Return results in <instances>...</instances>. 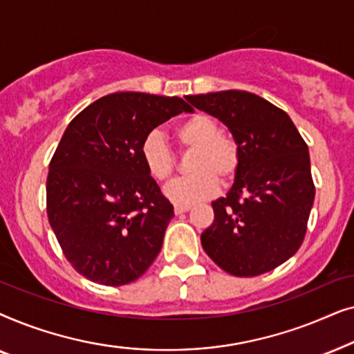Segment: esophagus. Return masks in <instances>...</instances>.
Returning a JSON list of instances; mask_svg holds the SVG:
<instances>
[{
	"instance_id": "34e87169",
	"label": "esophagus",
	"mask_w": 354,
	"mask_h": 354,
	"mask_svg": "<svg viewBox=\"0 0 354 354\" xmlns=\"http://www.w3.org/2000/svg\"><path fill=\"white\" fill-rule=\"evenodd\" d=\"M190 207L192 206H188V205H176L174 206V212H176V214H182V212L190 211Z\"/></svg>"
}]
</instances>
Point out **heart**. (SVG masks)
Here are the masks:
<instances>
[{
    "label": "heart",
    "instance_id": "heart-1",
    "mask_svg": "<svg viewBox=\"0 0 354 354\" xmlns=\"http://www.w3.org/2000/svg\"><path fill=\"white\" fill-rule=\"evenodd\" d=\"M176 138L183 149H193L190 159L192 176L172 180L164 195L177 205L207 200L217 192V180L230 182L236 174L240 153L229 135L207 114H195L177 125ZM140 156L149 176L167 180L176 169V156L159 130H151L140 145Z\"/></svg>",
    "mask_w": 354,
    "mask_h": 354
}]
</instances>
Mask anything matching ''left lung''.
<instances>
[{
    "instance_id": "8db88e82",
    "label": "left lung",
    "mask_w": 354,
    "mask_h": 354,
    "mask_svg": "<svg viewBox=\"0 0 354 354\" xmlns=\"http://www.w3.org/2000/svg\"><path fill=\"white\" fill-rule=\"evenodd\" d=\"M230 130L240 153L234 185L212 201L207 256L236 277L269 272L303 243L314 203L308 145L285 111L243 90L188 96Z\"/></svg>"
}]
</instances>
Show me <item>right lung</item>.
I'll use <instances>...</instances> for the list:
<instances>
[{
    "instance_id": "obj_1",
    "label": "right lung",
    "mask_w": 354,
    "mask_h": 354,
    "mask_svg": "<svg viewBox=\"0 0 354 354\" xmlns=\"http://www.w3.org/2000/svg\"><path fill=\"white\" fill-rule=\"evenodd\" d=\"M193 113L178 96L122 91L72 119L46 178L48 221L66 258L91 282L119 287L147 272L174 206L140 156L147 133Z\"/></svg>"
}]
</instances>
